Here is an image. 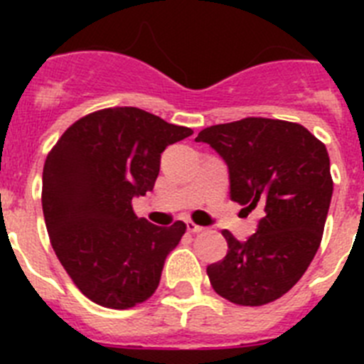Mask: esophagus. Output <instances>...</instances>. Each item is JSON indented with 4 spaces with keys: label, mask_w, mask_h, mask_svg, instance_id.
<instances>
[{
    "label": "esophagus",
    "mask_w": 364,
    "mask_h": 364,
    "mask_svg": "<svg viewBox=\"0 0 364 364\" xmlns=\"http://www.w3.org/2000/svg\"><path fill=\"white\" fill-rule=\"evenodd\" d=\"M186 228H188L189 233H200V231H204V228L198 226V224H195L193 220H186Z\"/></svg>",
    "instance_id": "esophagus-1"
}]
</instances>
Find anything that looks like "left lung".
Masks as SVG:
<instances>
[{
  "instance_id": "left-lung-1",
  "label": "left lung",
  "mask_w": 364,
  "mask_h": 364,
  "mask_svg": "<svg viewBox=\"0 0 364 364\" xmlns=\"http://www.w3.org/2000/svg\"><path fill=\"white\" fill-rule=\"evenodd\" d=\"M195 140L228 164L231 200L262 213L246 242L222 231L228 253L208 266L211 286L240 306L268 304L297 284L319 250L333 191L326 147L301 124L272 118L211 125Z\"/></svg>"
}]
</instances>
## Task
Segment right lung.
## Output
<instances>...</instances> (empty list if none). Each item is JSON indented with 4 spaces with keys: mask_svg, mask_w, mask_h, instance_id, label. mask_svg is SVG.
Wrapping results in <instances>:
<instances>
[{
    "mask_svg": "<svg viewBox=\"0 0 364 364\" xmlns=\"http://www.w3.org/2000/svg\"><path fill=\"white\" fill-rule=\"evenodd\" d=\"M191 134L138 107L102 109L74 122L45 160L50 244L78 290L100 306L127 310L159 288L186 224L154 226L131 202L153 191L164 149Z\"/></svg>",
    "mask_w": 364,
    "mask_h": 364,
    "instance_id": "obj_1",
    "label": "right lung"
}]
</instances>
